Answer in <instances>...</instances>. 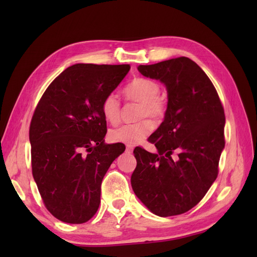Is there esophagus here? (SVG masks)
Listing matches in <instances>:
<instances>
[{
	"mask_svg": "<svg viewBox=\"0 0 257 257\" xmlns=\"http://www.w3.org/2000/svg\"><path fill=\"white\" fill-rule=\"evenodd\" d=\"M133 150H134V146L126 145V152L127 153H132V152H133Z\"/></svg>",
	"mask_w": 257,
	"mask_h": 257,
	"instance_id": "esophagus-1",
	"label": "esophagus"
}]
</instances>
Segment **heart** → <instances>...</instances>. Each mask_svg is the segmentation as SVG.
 <instances>
[{
    "label": "heart",
    "mask_w": 257,
    "mask_h": 257,
    "mask_svg": "<svg viewBox=\"0 0 257 257\" xmlns=\"http://www.w3.org/2000/svg\"><path fill=\"white\" fill-rule=\"evenodd\" d=\"M161 87L158 82L148 78H136L123 90L127 100L141 104L137 111V119L149 118L153 122H160L166 112V103L160 96ZM102 112L105 119L115 124L120 120L121 103L114 93L108 94L102 102ZM152 124L149 120H141L135 123L123 124L110 131V138L114 142L127 145L142 143L151 133Z\"/></svg>",
    "instance_id": "b5f03b06"
}]
</instances>
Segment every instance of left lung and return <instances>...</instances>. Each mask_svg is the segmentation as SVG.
Listing matches in <instances>:
<instances>
[{"instance_id": "1", "label": "left lung", "mask_w": 257, "mask_h": 257, "mask_svg": "<svg viewBox=\"0 0 257 257\" xmlns=\"http://www.w3.org/2000/svg\"><path fill=\"white\" fill-rule=\"evenodd\" d=\"M137 68L164 83L168 102L164 121L148 139L158 152L135 148L132 188L152 213L181 214L203 199L217 177L225 146L223 106L211 80L189 58ZM175 150L176 160L171 158Z\"/></svg>"}]
</instances>
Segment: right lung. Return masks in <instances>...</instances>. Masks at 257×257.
I'll return each instance as SVG.
<instances>
[{"mask_svg": "<svg viewBox=\"0 0 257 257\" xmlns=\"http://www.w3.org/2000/svg\"><path fill=\"white\" fill-rule=\"evenodd\" d=\"M128 64L78 63L45 91L30 125L32 173L44 204L58 220L89 221L100 203V185L125 150L107 145L103 99L128 73Z\"/></svg>", "mask_w": 257, "mask_h": 257, "instance_id": "add662e5", "label": "right lung"}]
</instances>
